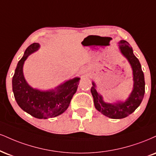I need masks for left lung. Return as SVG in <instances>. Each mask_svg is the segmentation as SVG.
Instances as JSON below:
<instances>
[{"label":"left lung","mask_w":156,"mask_h":156,"mask_svg":"<svg viewBox=\"0 0 156 156\" xmlns=\"http://www.w3.org/2000/svg\"><path fill=\"white\" fill-rule=\"evenodd\" d=\"M119 44L121 52L130 63L133 70L134 86L129 98L125 102L107 103L103 101L102 95L96 90V85L92 82L91 92L94 98L95 108L107 117L113 119H121L132 114L141 104L144 94V78L139 59L133 53L132 46L127 41L121 40Z\"/></svg>","instance_id":"1"}]
</instances>
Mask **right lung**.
Masks as SVG:
<instances>
[{"mask_svg": "<svg viewBox=\"0 0 156 156\" xmlns=\"http://www.w3.org/2000/svg\"><path fill=\"white\" fill-rule=\"evenodd\" d=\"M40 48L37 43L30 45L19 61L12 78V89L18 105L24 111L39 119L54 118L67 110L79 84L80 78L69 80L55 89L40 91L27 83L23 75V65L30 54Z\"/></svg>", "mask_w": 156, "mask_h": 156, "instance_id": "right-lung-1", "label": "right lung"}]
</instances>
